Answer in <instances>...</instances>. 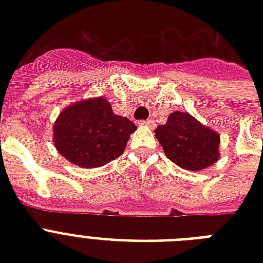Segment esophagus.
I'll use <instances>...</instances> for the list:
<instances>
[{"label":"esophagus","instance_id":"34e87169","mask_svg":"<svg viewBox=\"0 0 263 263\" xmlns=\"http://www.w3.org/2000/svg\"><path fill=\"white\" fill-rule=\"evenodd\" d=\"M139 124L140 125H146V127H150V128L154 127V121H153V120H140Z\"/></svg>","mask_w":263,"mask_h":263}]
</instances>
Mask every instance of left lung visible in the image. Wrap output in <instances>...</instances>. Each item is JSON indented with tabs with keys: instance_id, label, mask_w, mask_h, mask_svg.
<instances>
[{
	"instance_id": "left-lung-1",
	"label": "left lung",
	"mask_w": 263,
	"mask_h": 263,
	"mask_svg": "<svg viewBox=\"0 0 263 263\" xmlns=\"http://www.w3.org/2000/svg\"><path fill=\"white\" fill-rule=\"evenodd\" d=\"M154 132L166 158L180 168L200 171L218 160V134L188 113L175 111L166 124L158 125Z\"/></svg>"
}]
</instances>
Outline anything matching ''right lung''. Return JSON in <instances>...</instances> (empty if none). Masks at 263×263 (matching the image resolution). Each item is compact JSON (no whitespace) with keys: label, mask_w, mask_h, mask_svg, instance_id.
Wrapping results in <instances>:
<instances>
[{"label":"right lung","mask_w":263,"mask_h":263,"mask_svg":"<svg viewBox=\"0 0 263 263\" xmlns=\"http://www.w3.org/2000/svg\"><path fill=\"white\" fill-rule=\"evenodd\" d=\"M136 125L113 113L105 98L86 99L67 107L54 124V144L61 156L82 168H97L125 150Z\"/></svg>","instance_id":"right-lung-1"}]
</instances>
